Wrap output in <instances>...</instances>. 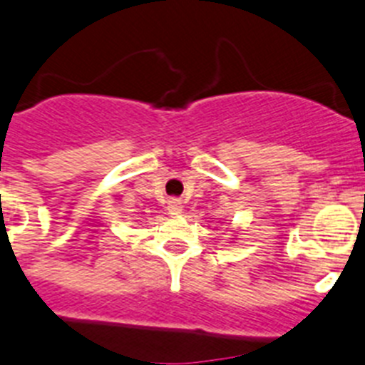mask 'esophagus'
<instances>
[{
  "instance_id": "1",
  "label": "esophagus",
  "mask_w": 365,
  "mask_h": 365,
  "mask_svg": "<svg viewBox=\"0 0 365 365\" xmlns=\"http://www.w3.org/2000/svg\"><path fill=\"white\" fill-rule=\"evenodd\" d=\"M182 212V205L178 200H170L169 202V215H180Z\"/></svg>"
}]
</instances>
